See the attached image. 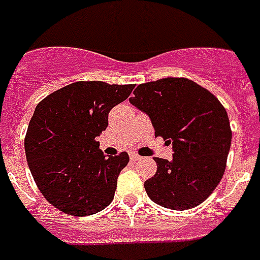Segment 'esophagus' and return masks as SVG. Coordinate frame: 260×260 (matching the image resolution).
<instances>
[{"mask_svg":"<svg viewBox=\"0 0 260 260\" xmlns=\"http://www.w3.org/2000/svg\"><path fill=\"white\" fill-rule=\"evenodd\" d=\"M129 158H131V160H139V159H140V156H139L138 154H135V152H131Z\"/></svg>","mask_w":260,"mask_h":260,"instance_id":"obj_1","label":"esophagus"}]
</instances>
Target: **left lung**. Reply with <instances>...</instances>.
I'll list each match as a JSON object with an SVG mask.
<instances>
[{"label":"left lung","mask_w":260,"mask_h":260,"mask_svg":"<svg viewBox=\"0 0 260 260\" xmlns=\"http://www.w3.org/2000/svg\"><path fill=\"white\" fill-rule=\"evenodd\" d=\"M129 102L146 113L173 146V160L154 158L158 170L144 182L148 197L174 210L194 208L221 181L232 132L217 98L186 78H163L139 85Z\"/></svg>","instance_id":"left-lung-1"}]
</instances>
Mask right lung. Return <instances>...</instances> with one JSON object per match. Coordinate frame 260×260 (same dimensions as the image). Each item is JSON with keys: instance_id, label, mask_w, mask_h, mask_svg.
<instances>
[{"instance_id": "right-lung-1", "label": "right lung", "mask_w": 260, "mask_h": 260, "mask_svg": "<svg viewBox=\"0 0 260 260\" xmlns=\"http://www.w3.org/2000/svg\"><path fill=\"white\" fill-rule=\"evenodd\" d=\"M134 87L75 82L36 106L24 143L26 162L39 190L56 209L90 216L112 202L129 156H106L97 138L108 126L110 109L125 101Z\"/></svg>"}]
</instances>
